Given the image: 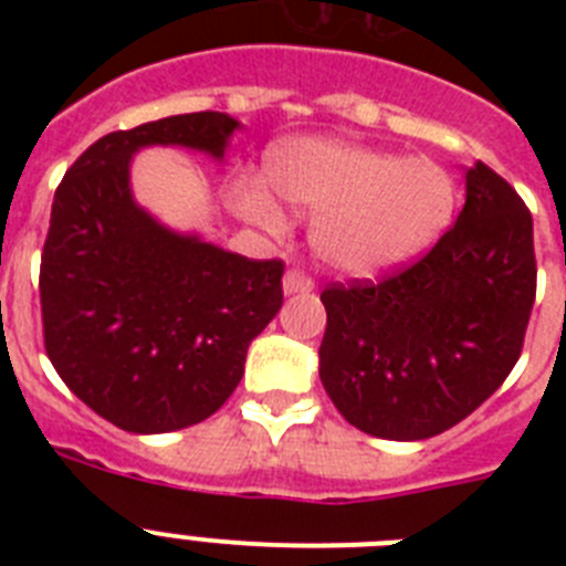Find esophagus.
<instances>
[{"label": "esophagus", "instance_id": "34e87169", "mask_svg": "<svg viewBox=\"0 0 566 566\" xmlns=\"http://www.w3.org/2000/svg\"><path fill=\"white\" fill-rule=\"evenodd\" d=\"M314 289V280L308 277L306 272H300V269H289L283 274V292L286 294H308Z\"/></svg>", "mask_w": 566, "mask_h": 566}]
</instances>
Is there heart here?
<instances>
[{"label":"heart","mask_w":566,"mask_h":566,"mask_svg":"<svg viewBox=\"0 0 566 566\" xmlns=\"http://www.w3.org/2000/svg\"><path fill=\"white\" fill-rule=\"evenodd\" d=\"M274 193L314 214L312 247L328 266L357 277L394 272L442 238L457 209V181L431 158L332 138H300L269 161ZM260 178H243L234 201L243 218L269 232L286 214Z\"/></svg>","instance_id":"b5f03b06"}]
</instances>
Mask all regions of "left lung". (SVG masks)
Returning <instances> with one entry per match:
<instances>
[{
  "label": "left lung",
  "mask_w": 566,
  "mask_h": 566,
  "mask_svg": "<svg viewBox=\"0 0 566 566\" xmlns=\"http://www.w3.org/2000/svg\"><path fill=\"white\" fill-rule=\"evenodd\" d=\"M431 252L379 283L319 294L323 388L354 428L417 442L448 431L513 371L536 300L533 218L488 164Z\"/></svg>",
  "instance_id": "8db88e82"
}]
</instances>
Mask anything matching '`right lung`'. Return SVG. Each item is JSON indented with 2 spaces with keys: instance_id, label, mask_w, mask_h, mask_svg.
<instances>
[{
  "instance_id": "obj_1",
  "label": "right lung",
  "mask_w": 566,
  "mask_h": 566,
  "mask_svg": "<svg viewBox=\"0 0 566 566\" xmlns=\"http://www.w3.org/2000/svg\"><path fill=\"white\" fill-rule=\"evenodd\" d=\"M238 127L207 109L118 129L84 149L56 189L39 272L44 348L70 391L122 431L169 433L212 417L283 306L280 260L172 232L129 189L138 149L223 161Z\"/></svg>"
}]
</instances>
